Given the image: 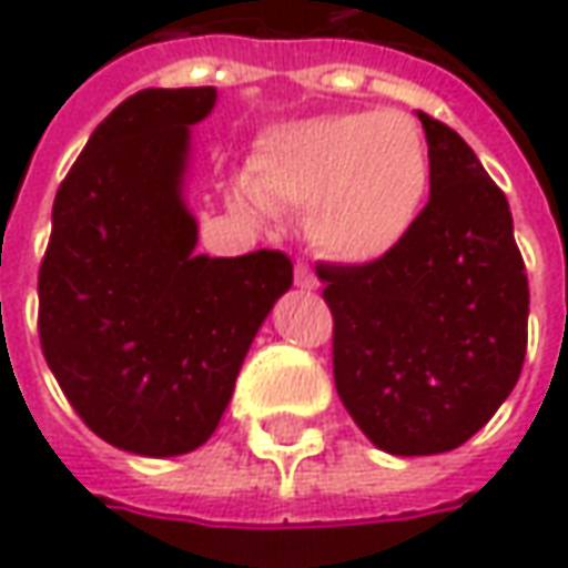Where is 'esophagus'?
<instances>
[{
  "label": "esophagus",
  "instance_id": "obj_1",
  "mask_svg": "<svg viewBox=\"0 0 568 568\" xmlns=\"http://www.w3.org/2000/svg\"><path fill=\"white\" fill-rule=\"evenodd\" d=\"M293 281H296V287H303V291H315V287H318V277H315V272H312L310 262H296Z\"/></svg>",
  "mask_w": 568,
  "mask_h": 568
}]
</instances>
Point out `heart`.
<instances>
[{"label": "heart", "mask_w": 568, "mask_h": 568, "mask_svg": "<svg viewBox=\"0 0 568 568\" xmlns=\"http://www.w3.org/2000/svg\"><path fill=\"white\" fill-rule=\"evenodd\" d=\"M432 193V150L403 109L284 121L262 133L234 193L240 212H303L322 256L368 265L413 234Z\"/></svg>", "instance_id": "1"}]
</instances>
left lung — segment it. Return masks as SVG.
I'll return each instance as SVG.
<instances>
[{
  "instance_id": "1",
  "label": "left lung",
  "mask_w": 568,
  "mask_h": 568,
  "mask_svg": "<svg viewBox=\"0 0 568 568\" xmlns=\"http://www.w3.org/2000/svg\"><path fill=\"white\" fill-rule=\"evenodd\" d=\"M418 121L432 196L413 234L368 265H315L337 394L394 456L466 444L516 387L528 346V275L504 190L453 128Z\"/></svg>"
}]
</instances>
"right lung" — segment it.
Returning <instances> with one entry per match:
<instances>
[{"instance_id": "add662e5", "label": "right lung", "mask_w": 568, "mask_h": 568, "mask_svg": "<svg viewBox=\"0 0 568 568\" xmlns=\"http://www.w3.org/2000/svg\"><path fill=\"white\" fill-rule=\"evenodd\" d=\"M212 105L215 87L140 90L102 118L59 184L40 262L45 363L93 435L140 456L203 447L293 284L277 250L193 253L186 128Z\"/></svg>"}]
</instances>
